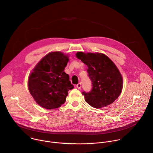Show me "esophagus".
Masks as SVG:
<instances>
[{
  "instance_id": "1",
  "label": "esophagus",
  "mask_w": 153,
  "mask_h": 153,
  "mask_svg": "<svg viewBox=\"0 0 153 153\" xmlns=\"http://www.w3.org/2000/svg\"><path fill=\"white\" fill-rule=\"evenodd\" d=\"M76 87L78 88V89H81V87H82V85H81V83H79L77 85H76Z\"/></svg>"
}]
</instances>
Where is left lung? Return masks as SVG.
I'll use <instances>...</instances> for the list:
<instances>
[{"label": "left lung", "mask_w": 153, "mask_h": 153, "mask_svg": "<svg viewBox=\"0 0 153 153\" xmlns=\"http://www.w3.org/2000/svg\"><path fill=\"white\" fill-rule=\"evenodd\" d=\"M76 55L88 66V76L92 82L91 90L82 92L86 102L95 108L112 104L123 88V77L116 65L102 53L77 52Z\"/></svg>", "instance_id": "left-lung-1"}]
</instances>
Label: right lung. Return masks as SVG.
Listing matches in <instances>:
<instances>
[{
	"instance_id": "add662e5",
	"label": "right lung",
	"mask_w": 153,
	"mask_h": 153,
	"mask_svg": "<svg viewBox=\"0 0 153 153\" xmlns=\"http://www.w3.org/2000/svg\"><path fill=\"white\" fill-rule=\"evenodd\" d=\"M68 57L59 52L47 54L29 77V90L36 102L47 109H56L65 103L68 91L74 88L64 72Z\"/></svg>"
}]
</instances>
